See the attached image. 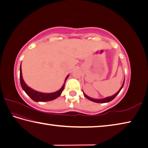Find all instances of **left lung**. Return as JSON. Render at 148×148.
<instances>
[{
    "label": "left lung",
    "instance_id": "obj_1",
    "mask_svg": "<svg viewBox=\"0 0 148 148\" xmlns=\"http://www.w3.org/2000/svg\"><path fill=\"white\" fill-rule=\"evenodd\" d=\"M124 82H125V81H123V84H122V86H121V87L120 88V89L119 90V91H118L117 93H116V94H115L114 95H112V96H110V97H108L104 98V99H93V98H91V97H90L88 96V95H86V94H85L84 92H83V94H84V96L86 97L88 99H89V100H90V101H93V102H95V103H108V102H110V101H112V100H113L114 99V98L116 97V95H117L119 94V93H120V92L121 91V88H122L123 86Z\"/></svg>",
    "mask_w": 148,
    "mask_h": 148
}]
</instances>
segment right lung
<instances>
[{
  "label": "right lung",
  "mask_w": 148,
  "mask_h": 148,
  "mask_svg": "<svg viewBox=\"0 0 148 148\" xmlns=\"http://www.w3.org/2000/svg\"><path fill=\"white\" fill-rule=\"evenodd\" d=\"M68 77L69 75L67 76L66 80H65V82H66L67 77ZM20 82H21V85L23 90L26 92V94H27L33 101H36V102L49 101H52L56 99L57 97H58L60 95H61L65 86V83H64L63 86H62V87L58 90V91H57L56 92H53V93H50V94L41 93V92L36 91V90H34L33 89L30 88V87H28L27 85L25 84V81H23V79L22 77L21 67H20Z\"/></svg>",
  "instance_id": "obj_1"
}]
</instances>
